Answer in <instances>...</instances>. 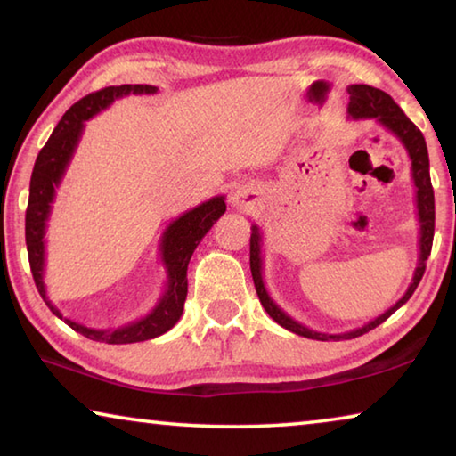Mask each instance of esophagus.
Returning <instances> with one entry per match:
<instances>
[{"label":"esophagus","instance_id":"obj_1","mask_svg":"<svg viewBox=\"0 0 456 456\" xmlns=\"http://www.w3.org/2000/svg\"><path fill=\"white\" fill-rule=\"evenodd\" d=\"M231 205L243 213L256 211L259 207V192L253 187H249V184L237 187L233 195H231Z\"/></svg>","mask_w":456,"mask_h":456}]
</instances>
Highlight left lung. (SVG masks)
<instances>
[{"label":"left lung","instance_id":"8db88e82","mask_svg":"<svg viewBox=\"0 0 456 456\" xmlns=\"http://www.w3.org/2000/svg\"><path fill=\"white\" fill-rule=\"evenodd\" d=\"M350 94V104H348V114L354 120H376L380 122L384 128H388L392 134H395L408 152L412 163V181L416 187V211H419V223H420V239H419V265L414 269V277L411 285L403 297L386 310L382 315H378L372 322H368L366 326L344 331V334H323V331H315L305 328L304 323H299L291 318V315L285 314L280 305H277L265 289L264 283V257H261V231L257 225H251V245H249V264H251V275L253 283H256L257 296L261 305L265 307V312L272 315V318L280 323L281 328L293 331V334L320 339V342H330V339H352L358 338L366 331L374 330L380 326L395 314L398 307H403L414 289L419 288V283L424 275V269H427V259L432 249V237H435V191H432L430 183V171H428V151L427 142H424V136L419 128L414 126V122L406 117V114L400 110V106L392 100L386 92L366 86V84H352L348 86Z\"/></svg>","mask_w":456,"mask_h":456}]
</instances>
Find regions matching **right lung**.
Returning a JSON list of instances; mask_svg holds the SVG:
<instances>
[{
    "label": "right lung",
    "mask_w": 456,
    "mask_h": 456,
    "mask_svg": "<svg viewBox=\"0 0 456 456\" xmlns=\"http://www.w3.org/2000/svg\"><path fill=\"white\" fill-rule=\"evenodd\" d=\"M159 88L149 84H122V86H108L104 90L92 92V94L78 100L70 110H68L58 126L53 128L44 149L36 159L32 181H29V200L26 211V245L28 257L36 288L40 291L45 305L50 307L53 315L64 320L68 326L96 342L106 344H134L152 339L171 330L181 320L184 299H187V267L197 249L200 239L213 227L223 213H225V197H213L200 203L195 209L183 213L179 219L168 223L163 237H160V259L167 269V288L160 296L159 304L152 307L151 314L133 323L114 330H94L82 323L64 318L60 310L48 299L44 285V267H45V227L52 213V203L56 197V189L61 183L68 165L74 157L76 146H78L84 122L96 117L100 110L110 106L114 100L128 94H154Z\"/></svg>",
    "instance_id": "obj_1"
}]
</instances>
